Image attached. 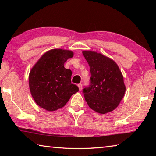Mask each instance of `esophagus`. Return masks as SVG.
Returning a JSON list of instances; mask_svg holds the SVG:
<instances>
[{
    "mask_svg": "<svg viewBox=\"0 0 156 156\" xmlns=\"http://www.w3.org/2000/svg\"><path fill=\"white\" fill-rule=\"evenodd\" d=\"M78 88H79V90H82V84H78Z\"/></svg>",
    "mask_w": 156,
    "mask_h": 156,
    "instance_id": "1",
    "label": "esophagus"
}]
</instances>
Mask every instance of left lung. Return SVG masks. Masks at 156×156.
Returning <instances> with one entry per match:
<instances>
[{"label": "left lung", "mask_w": 156, "mask_h": 156, "mask_svg": "<svg viewBox=\"0 0 156 156\" xmlns=\"http://www.w3.org/2000/svg\"><path fill=\"white\" fill-rule=\"evenodd\" d=\"M82 54L91 74L90 84L82 90L88 105L101 114L113 111L125 92L123 77L117 64L97 52L84 51Z\"/></svg>", "instance_id": "8db88e82"}]
</instances>
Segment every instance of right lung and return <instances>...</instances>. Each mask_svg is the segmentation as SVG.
I'll list each match as a JSON object with an SVG mask.
<instances>
[{
    "label": "right lung",
    "mask_w": 156,
    "mask_h": 156,
    "mask_svg": "<svg viewBox=\"0 0 156 156\" xmlns=\"http://www.w3.org/2000/svg\"><path fill=\"white\" fill-rule=\"evenodd\" d=\"M73 52L54 49L46 52L29 73V88L39 107L54 111L64 107L78 87L72 84V72L64 68V63Z\"/></svg>",
    "instance_id": "1"
}]
</instances>
